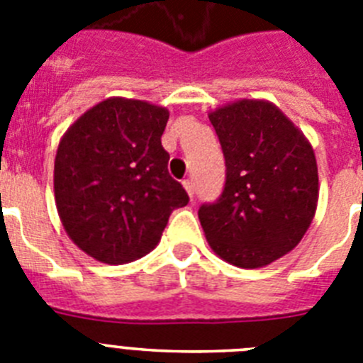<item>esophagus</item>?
Segmentation results:
<instances>
[{
  "label": "esophagus",
  "mask_w": 363,
  "mask_h": 363,
  "mask_svg": "<svg viewBox=\"0 0 363 363\" xmlns=\"http://www.w3.org/2000/svg\"><path fill=\"white\" fill-rule=\"evenodd\" d=\"M184 187L185 191H187L189 196H194V182H192V179H184Z\"/></svg>",
  "instance_id": "obj_1"
}]
</instances>
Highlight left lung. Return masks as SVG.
Wrapping results in <instances>:
<instances>
[{"instance_id": "obj_1", "label": "left lung", "mask_w": 363, "mask_h": 363, "mask_svg": "<svg viewBox=\"0 0 363 363\" xmlns=\"http://www.w3.org/2000/svg\"><path fill=\"white\" fill-rule=\"evenodd\" d=\"M225 158L218 200L200 223L220 258L243 269L293 251L313 221L318 169L306 136L267 101L242 99L209 114Z\"/></svg>"}]
</instances>
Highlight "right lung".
Returning a JSON list of instances; mask_svg holds the SVG:
<instances>
[{
	"mask_svg": "<svg viewBox=\"0 0 363 363\" xmlns=\"http://www.w3.org/2000/svg\"><path fill=\"white\" fill-rule=\"evenodd\" d=\"M169 112L111 98L65 133L54 162L56 207L76 245L104 264L145 256L189 194L167 171Z\"/></svg>",
	"mask_w": 363,
	"mask_h": 363,
	"instance_id": "right-lung-1",
	"label": "right lung"
}]
</instances>
